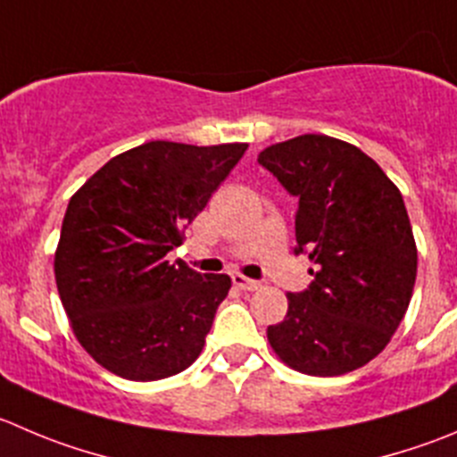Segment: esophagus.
<instances>
[{
    "mask_svg": "<svg viewBox=\"0 0 457 457\" xmlns=\"http://www.w3.org/2000/svg\"><path fill=\"white\" fill-rule=\"evenodd\" d=\"M233 285H236L237 289H242V291L260 289V282L258 280H251V278L242 276V273H236V276H233Z\"/></svg>",
    "mask_w": 457,
    "mask_h": 457,
    "instance_id": "esophagus-1",
    "label": "esophagus"
}]
</instances>
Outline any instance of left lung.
Segmentation results:
<instances>
[{
  "label": "left lung",
  "mask_w": 457,
  "mask_h": 457,
  "mask_svg": "<svg viewBox=\"0 0 457 457\" xmlns=\"http://www.w3.org/2000/svg\"><path fill=\"white\" fill-rule=\"evenodd\" d=\"M258 163L298 199L296 253L319 264L312 285L287 294L267 338L280 361L337 377L372 361L412 296L417 246L402 193L368 154L325 134L264 147Z\"/></svg>",
  "instance_id": "8db88e82"
}]
</instances>
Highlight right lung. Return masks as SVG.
Masks as SVG:
<instances>
[{"instance_id": "right-lung-1", "label": "right lung", "mask_w": 457, "mask_h": 457, "mask_svg": "<svg viewBox=\"0 0 457 457\" xmlns=\"http://www.w3.org/2000/svg\"><path fill=\"white\" fill-rule=\"evenodd\" d=\"M246 147L143 143L69 199L55 285L73 334L105 370L156 381L199 356L231 278L175 267L166 255Z\"/></svg>"}]
</instances>
